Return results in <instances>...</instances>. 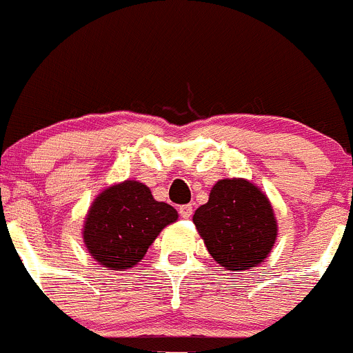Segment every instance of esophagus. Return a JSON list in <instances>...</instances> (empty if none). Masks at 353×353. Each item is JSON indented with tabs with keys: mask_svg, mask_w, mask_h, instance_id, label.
Masks as SVG:
<instances>
[{
	"mask_svg": "<svg viewBox=\"0 0 353 353\" xmlns=\"http://www.w3.org/2000/svg\"><path fill=\"white\" fill-rule=\"evenodd\" d=\"M192 204H183V206L179 208V213L182 218H190L192 216Z\"/></svg>",
	"mask_w": 353,
	"mask_h": 353,
	"instance_id": "34e87169",
	"label": "esophagus"
}]
</instances>
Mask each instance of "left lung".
I'll return each mask as SVG.
<instances>
[{
  "label": "left lung",
  "mask_w": 353,
  "mask_h": 353,
  "mask_svg": "<svg viewBox=\"0 0 353 353\" xmlns=\"http://www.w3.org/2000/svg\"><path fill=\"white\" fill-rule=\"evenodd\" d=\"M194 223L211 256L229 270H246L267 258L277 223L267 196L246 180H220Z\"/></svg>",
  "instance_id": "8db88e82"
}]
</instances>
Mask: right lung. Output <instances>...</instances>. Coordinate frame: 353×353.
Returning <instances> with one entry per match:
<instances>
[{
  "mask_svg": "<svg viewBox=\"0 0 353 353\" xmlns=\"http://www.w3.org/2000/svg\"><path fill=\"white\" fill-rule=\"evenodd\" d=\"M176 218V210L154 199L149 187L126 180L97 197L83 237L97 261L110 270H121L135 267L161 230Z\"/></svg>",
  "mask_w": 353,
  "mask_h": 353,
  "instance_id": "1",
  "label": "right lung"
}]
</instances>
